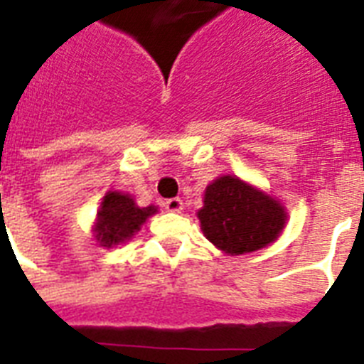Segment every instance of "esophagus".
Listing matches in <instances>:
<instances>
[{
  "label": "esophagus",
  "mask_w": 364,
  "mask_h": 364,
  "mask_svg": "<svg viewBox=\"0 0 364 364\" xmlns=\"http://www.w3.org/2000/svg\"><path fill=\"white\" fill-rule=\"evenodd\" d=\"M164 208L168 211H173V213H177V211L183 210V200L181 198H168L164 202Z\"/></svg>",
  "instance_id": "34e87169"
}]
</instances>
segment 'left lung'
<instances>
[{
  "label": "left lung",
  "mask_w": 364,
  "mask_h": 364,
  "mask_svg": "<svg viewBox=\"0 0 364 364\" xmlns=\"http://www.w3.org/2000/svg\"><path fill=\"white\" fill-rule=\"evenodd\" d=\"M198 219L211 243L225 253L242 255L274 242L287 215L274 198L238 177L225 176L205 188Z\"/></svg>",
  "instance_id": "8db88e82"
}]
</instances>
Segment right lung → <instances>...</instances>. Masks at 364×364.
<instances>
[{
	"mask_svg": "<svg viewBox=\"0 0 364 364\" xmlns=\"http://www.w3.org/2000/svg\"><path fill=\"white\" fill-rule=\"evenodd\" d=\"M156 208H137L128 194L107 193L102 208L98 211L96 223V240L104 247H111L113 243L124 242L139 230L145 219L153 215Z\"/></svg>",
	"mask_w": 364,
	"mask_h": 364,
	"instance_id": "obj_1",
	"label": "right lung"
}]
</instances>
